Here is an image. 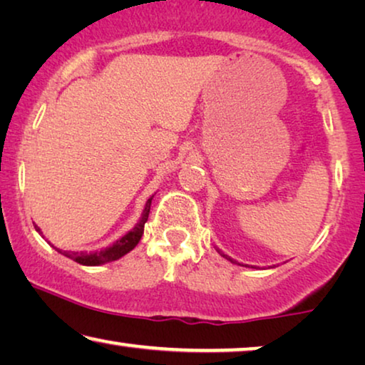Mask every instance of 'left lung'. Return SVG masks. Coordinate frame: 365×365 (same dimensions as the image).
Returning <instances> with one entry per match:
<instances>
[{
  "label": "left lung",
  "instance_id": "8db88e82",
  "mask_svg": "<svg viewBox=\"0 0 365 365\" xmlns=\"http://www.w3.org/2000/svg\"><path fill=\"white\" fill-rule=\"evenodd\" d=\"M217 252H220V254H221V255H222V257H226V259H227V260H231V262H235V260H232V259H231V257H230V255H226V254H225V252H221V251H220V249H217Z\"/></svg>",
  "mask_w": 365,
  "mask_h": 365
}]
</instances>
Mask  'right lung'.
Segmentation results:
<instances>
[{
	"mask_svg": "<svg viewBox=\"0 0 365 365\" xmlns=\"http://www.w3.org/2000/svg\"><path fill=\"white\" fill-rule=\"evenodd\" d=\"M150 203H152V197L148 200V203H145V208L143 211V216H140V220L138 225L134 226L133 231H129L126 236H123L119 241H116L113 244V246L103 249V251H96V252H72V251H62V249H57L58 252L65 257L68 259H73L75 262H78L81 265H100V264H106V262H111V260H116L119 257H123L124 254H128L129 251H133V249L138 246V242L140 241V237L144 235V225L148 222V217L150 213ZM36 230L41 232L39 227L36 226Z\"/></svg>",
	"mask_w": 365,
	"mask_h": 365,
	"instance_id": "1",
	"label": "right lung"
}]
</instances>
